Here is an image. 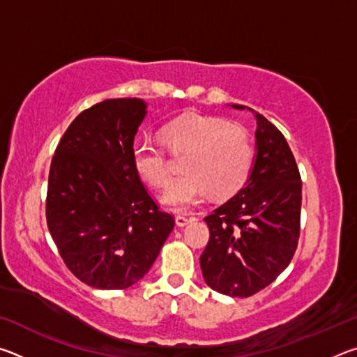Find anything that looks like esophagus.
<instances>
[{"label":"esophagus","instance_id":"34e87169","mask_svg":"<svg viewBox=\"0 0 357 357\" xmlns=\"http://www.w3.org/2000/svg\"><path fill=\"white\" fill-rule=\"evenodd\" d=\"M192 220H195L193 217H185V215H176V225L178 227H185L187 223H190Z\"/></svg>","mask_w":357,"mask_h":357}]
</instances>
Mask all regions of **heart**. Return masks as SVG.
<instances>
[{
	"label": "heart",
	"instance_id": "1",
	"mask_svg": "<svg viewBox=\"0 0 357 357\" xmlns=\"http://www.w3.org/2000/svg\"><path fill=\"white\" fill-rule=\"evenodd\" d=\"M162 143L172 153H184L181 170L162 197L168 208L189 211L209 192L231 197L249 181L255 165V146L243 126L209 114L187 113L174 118L160 130ZM130 162L144 183L164 187L170 178L164 146L138 137L130 146Z\"/></svg>",
	"mask_w": 357,
	"mask_h": 357
}]
</instances>
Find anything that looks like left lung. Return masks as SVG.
Instances as JSON below:
<instances>
[{"label": "left lung", "mask_w": 357, "mask_h": 357, "mask_svg": "<svg viewBox=\"0 0 357 357\" xmlns=\"http://www.w3.org/2000/svg\"><path fill=\"white\" fill-rule=\"evenodd\" d=\"M253 113L257 155L250 178L236 195L204 217L209 227L200 257L204 282L233 298H249L285 271L301 229L302 183L294 155L282 132L263 114Z\"/></svg>", "instance_id": "1"}]
</instances>
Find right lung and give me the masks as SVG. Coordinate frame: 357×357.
<instances>
[{
	"label": "right lung",
	"instance_id": "add662e5",
	"mask_svg": "<svg viewBox=\"0 0 357 357\" xmlns=\"http://www.w3.org/2000/svg\"><path fill=\"white\" fill-rule=\"evenodd\" d=\"M144 116L142 99L99 102L72 121L52 159L48 231L70 273L93 288L135 285L174 227L130 162Z\"/></svg>",
	"mask_w": 357,
	"mask_h": 357
}]
</instances>
